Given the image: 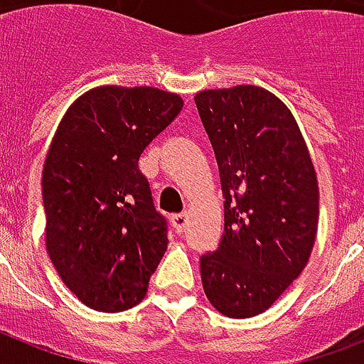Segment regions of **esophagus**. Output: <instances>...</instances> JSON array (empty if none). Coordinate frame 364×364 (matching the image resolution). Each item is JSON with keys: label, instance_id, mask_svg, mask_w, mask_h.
Wrapping results in <instances>:
<instances>
[{"label": "esophagus", "instance_id": "esophagus-1", "mask_svg": "<svg viewBox=\"0 0 364 364\" xmlns=\"http://www.w3.org/2000/svg\"><path fill=\"white\" fill-rule=\"evenodd\" d=\"M187 223H188L187 213H176V215H171V225H173V228H176L177 234H181L183 230H185Z\"/></svg>", "mask_w": 364, "mask_h": 364}]
</instances>
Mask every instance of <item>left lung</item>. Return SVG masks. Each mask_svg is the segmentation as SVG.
<instances>
[{
    "mask_svg": "<svg viewBox=\"0 0 364 364\" xmlns=\"http://www.w3.org/2000/svg\"><path fill=\"white\" fill-rule=\"evenodd\" d=\"M194 102L225 196V234L200 257L204 293L223 316H259L310 259L319 221L316 170L287 105L264 88L204 90Z\"/></svg>",
    "mask_w": 364,
    "mask_h": 364,
    "instance_id": "8db88e82",
    "label": "left lung"
}]
</instances>
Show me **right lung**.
Segmentation results:
<instances>
[{"label": "right lung", "mask_w": 364, "mask_h": 364, "mask_svg": "<svg viewBox=\"0 0 364 364\" xmlns=\"http://www.w3.org/2000/svg\"><path fill=\"white\" fill-rule=\"evenodd\" d=\"M183 109L177 94L153 87H98L64 115L43 166L47 251L82 304L124 311L145 299L168 247L143 149Z\"/></svg>", "instance_id": "obj_1"}]
</instances>
